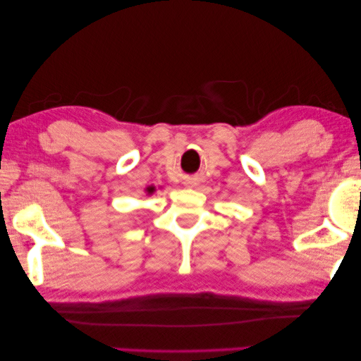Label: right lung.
Listing matches in <instances>:
<instances>
[{
	"label": "right lung",
	"mask_w": 361,
	"mask_h": 361,
	"mask_svg": "<svg viewBox=\"0 0 361 361\" xmlns=\"http://www.w3.org/2000/svg\"><path fill=\"white\" fill-rule=\"evenodd\" d=\"M145 192H147V195H153V192H155V187H153V185L147 187V188H145Z\"/></svg>",
	"instance_id": "obj_1"
}]
</instances>
